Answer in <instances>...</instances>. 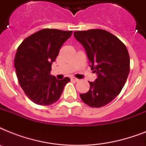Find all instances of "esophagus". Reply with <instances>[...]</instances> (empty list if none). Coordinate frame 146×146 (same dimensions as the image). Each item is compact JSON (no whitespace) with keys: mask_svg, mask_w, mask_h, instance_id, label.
<instances>
[{"mask_svg":"<svg viewBox=\"0 0 146 146\" xmlns=\"http://www.w3.org/2000/svg\"><path fill=\"white\" fill-rule=\"evenodd\" d=\"M71 80H72V81H75V82H79V81H80L79 79H77V78L76 77H71Z\"/></svg>","mask_w":146,"mask_h":146,"instance_id":"1","label":"esophagus"}]
</instances>
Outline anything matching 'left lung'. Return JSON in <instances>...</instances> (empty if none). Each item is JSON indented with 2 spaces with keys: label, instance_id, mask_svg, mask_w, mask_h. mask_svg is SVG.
Wrapping results in <instances>:
<instances>
[{
  "label": "left lung",
  "instance_id": "left-lung-1",
  "mask_svg": "<svg viewBox=\"0 0 146 146\" xmlns=\"http://www.w3.org/2000/svg\"><path fill=\"white\" fill-rule=\"evenodd\" d=\"M74 37L86 52L89 66L97 74L90 89L80 94L82 102L101 108L115 98L124 86L129 73V56L124 44L103 29L77 31Z\"/></svg>",
  "mask_w": 146,
  "mask_h": 146
}]
</instances>
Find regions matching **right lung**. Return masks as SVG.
<instances>
[{
    "label": "right lung",
    "mask_w": 146,
    "mask_h": 146,
    "mask_svg": "<svg viewBox=\"0 0 146 146\" xmlns=\"http://www.w3.org/2000/svg\"><path fill=\"white\" fill-rule=\"evenodd\" d=\"M72 33L44 29L26 38L18 47L14 59L18 81L26 96L35 104H54L70 81L69 77L57 80L50 73L60 49Z\"/></svg>",
    "instance_id": "1"
}]
</instances>
